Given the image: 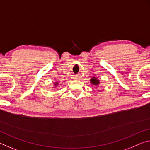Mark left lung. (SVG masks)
Listing matches in <instances>:
<instances>
[{"label": "left lung", "instance_id": "obj_1", "mask_svg": "<svg viewBox=\"0 0 150 150\" xmlns=\"http://www.w3.org/2000/svg\"><path fill=\"white\" fill-rule=\"evenodd\" d=\"M90 83L92 85H93V87H98L100 85L101 82L99 79H97L96 77H93L91 79H90Z\"/></svg>", "mask_w": 150, "mask_h": 150}]
</instances>
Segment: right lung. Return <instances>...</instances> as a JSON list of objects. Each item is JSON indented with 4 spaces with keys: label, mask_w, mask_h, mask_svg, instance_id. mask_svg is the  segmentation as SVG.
Wrapping results in <instances>:
<instances>
[{
    "label": "right lung",
    "mask_w": 150,
    "mask_h": 150,
    "mask_svg": "<svg viewBox=\"0 0 150 150\" xmlns=\"http://www.w3.org/2000/svg\"><path fill=\"white\" fill-rule=\"evenodd\" d=\"M59 85V83L57 82V81H55L54 83V84H53V88H56Z\"/></svg>",
    "instance_id": "1"
}]
</instances>
